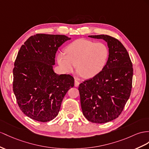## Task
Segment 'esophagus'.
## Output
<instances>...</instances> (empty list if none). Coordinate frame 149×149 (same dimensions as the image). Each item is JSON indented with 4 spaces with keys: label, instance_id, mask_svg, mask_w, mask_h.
<instances>
[{
    "label": "esophagus",
    "instance_id": "1",
    "mask_svg": "<svg viewBox=\"0 0 149 149\" xmlns=\"http://www.w3.org/2000/svg\"><path fill=\"white\" fill-rule=\"evenodd\" d=\"M79 84H80V82L77 81V80H76V79H75V87H78L79 86Z\"/></svg>",
    "mask_w": 149,
    "mask_h": 149
}]
</instances>
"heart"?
Listing matches in <instances>:
<instances>
[{
	"label": "heart",
	"instance_id": "obj_1",
	"mask_svg": "<svg viewBox=\"0 0 149 149\" xmlns=\"http://www.w3.org/2000/svg\"><path fill=\"white\" fill-rule=\"evenodd\" d=\"M65 52H60L56 56L61 70L70 73L77 63V75L86 79L93 78L100 74L109 56V49L105 44L86 39L73 41L66 47Z\"/></svg>",
	"mask_w": 149,
	"mask_h": 149
}]
</instances>
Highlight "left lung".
I'll return each mask as SVG.
<instances>
[{"mask_svg": "<svg viewBox=\"0 0 149 149\" xmlns=\"http://www.w3.org/2000/svg\"><path fill=\"white\" fill-rule=\"evenodd\" d=\"M108 44L109 56L100 74L80 84L79 91L82 113L93 123H104L119 116L130 96L132 63L120 41L108 35H91Z\"/></svg>", "mask_w": 149, "mask_h": 149, "instance_id": "1", "label": "left lung"}]
</instances>
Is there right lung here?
Instances as JSON below:
<instances>
[{
    "instance_id": "right-lung-1",
    "label": "right lung",
    "mask_w": 149,
    "mask_h": 149,
    "mask_svg": "<svg viewBox=\"0 0 149 149\" xmlns=\"http://www.w3.org/2000/svg\"><path fill=\"white\" fill-rule=\"evenodd\" d=\"M70 38L37 34L26 40L13 69V91L21 111L31 119L47 122L58 115L67 91L74 86L70 75L53 70L56 53Z\"/></svg>"
}]
</instances>
